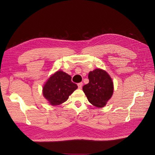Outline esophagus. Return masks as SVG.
Segmentation results:
<instances>
[{"label":"esophagus","mask_w":155,"mask_h":155,"mask_svg":"<svg viewBox=\"0 0 155 155\" xmlns=\"http://www.w3.org/2000/svg\"><path fill=\"white\" fill-rule=\"evenodd\" d=\"M78 88H81L82 86H83V83H79L78 84Z\"/></svg>","instance_id":"34e87169"}]
</instances>
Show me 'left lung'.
Listing matches in <instances>:
<instances>
[{
    "mask_svg": "<svg viewBox=\"0 0 155 155\" xmlns=\"http://www.w3.org/2000/svg\"><path fill=\"white\" fill-rule=\"evenodd\" d=\"M89 83L83 87L88 101L98 108L106 105L114 92V84L110 75L105 70L96 68L88 76Z\"/></svg>",
    "mask_w": 155,
    "mask_h": 155,
    "instance_id": "obj_1",
    "label": "left lung"
}]
</instances>
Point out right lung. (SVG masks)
Instances as JSON below:
<instances>
[{"label":"right lung","mask_w":155,"mask_h":155,"mask_svg":"<svg viewBox=\"0 0 155 155\" xmlns=\"http://www.w3.org/2000/svg\"><path fill=\"white\" fill-rule=\"evenodd\" d=\"M71 76L62 70L51 74L43 87V94L50 105H59L66 101L78 85L71 81Z\"/></svg>","instance_id":"1"}]
</instances>
